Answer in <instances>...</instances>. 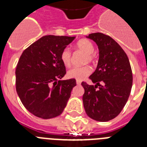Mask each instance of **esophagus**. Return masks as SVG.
<instances>
[{"mask_svg": "<svg viewBox=\"0 0 147 147\" xmlns=\"http://www.w3.org/2000/svg\"><path fill=\"white\" fill-rule=\"evenodd\" d=\"M81 83H82V82H81V81H79V80L76 81V84H77L78 85H80Z\"/></svg>", "mask_w": 147, "mask_h": 147, "instance_id": "1", "label": "esophagus"}]
</instances>
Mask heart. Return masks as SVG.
<instances>
[{"instance_id":"obj_1","label":"heart","mask_w":147,"mask_h":147,"mask_svg":"<svg viewBox=\"0 0 147 147\" xmlns=\"http://www.w3.org/2000/svg\"><path fill=\"white\" fill-rule=\"evenodd\" d=\"M76 49L85 53V58L84 62L92 63L94 61V57L93 53L94 51V47L89 40L82 39L76 42ZM60 59L62 64L65 66L69 67L71 62V54L69 49L65 48L62 51L60 55ZM92 72V68L88 65H85L82 67H75L72 68L67 72V76L69 78H73L76 80H83L87 76H88Z\"/></svg>"}]
</instances>
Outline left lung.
<instances>
[{
	"instance_id": "1",
	"label": "left lung",
	"mask_w": 147,
	"mask_h": 147,
	"mask_svg": "<svg viewBox=\"0 0 147 147\" xmlns=\"http://www.w3.org/2000/svg\"><path fill=\"white\" fill-rule=\"evenodd\" d=\"M87 37L98 45L99 59L89 77L95 85L82 82L83 105L89 117L106 122L116 117L125 106L132 88V70L125 52L111 36L94 33Z\"/></svg>"
}]
</instances>
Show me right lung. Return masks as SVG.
<instances>
[{
	"label": "right lung",
	"instance_id": "add662e5",
	"mask_svg": "<svg viewBox=\"0 0 147 147\" xmlns=\"http://www.w3.org/2000/svg\"><path fill=\"white\" fill-rule=\"evenodd\" d=\"M75 36H42L23 52L16 69V90L28 111L42 119L62 114L76 79L61 80L66 73L62 51Z\"/></svg>",
	"mask_w": 147,
	"mask_h": 147
}]
</instances>
